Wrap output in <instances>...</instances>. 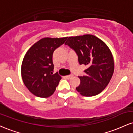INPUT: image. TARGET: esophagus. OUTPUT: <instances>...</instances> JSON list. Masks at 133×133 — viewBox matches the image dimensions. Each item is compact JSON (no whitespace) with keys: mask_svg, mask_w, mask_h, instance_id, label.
Wrapping results in <instances>:
<instances>
[{"mask_svg":"<svg viewBox=\"0 0 133 133\" xmlns=\"http://www.w3.org/2000/svg\"><path fill=\"white\" fill-rule=\"evenodd\" d=\"M72 77V75H69V76H65V77L66 79H69L70 78H71V77Z\"/></svg>","mask_w":133,"mask_h":133,"instance_id":"esophagus-1","label":"esophagus"}]
</instances>
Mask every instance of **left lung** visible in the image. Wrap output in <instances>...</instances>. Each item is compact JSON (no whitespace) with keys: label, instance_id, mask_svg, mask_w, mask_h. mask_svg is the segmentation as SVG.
I'll return each mask as SVG.
<instances>
[{"label":"left lung","instance_id":"1","mask_svg":"<svg viewBox=\"0 0 133 133\" xmlns=\"http://www.w3.org/2000/svg\"><path fill=\"white\" fill-rule=\"evenodd\" d=\"M65 44L76 51L79 64L88 67L86 75L79 77L81 82L76 90L86 97L101 92L110 82L114 69L113 56L108 45L91 34L69 37Z\"/></svg>","mask_w":133,"mask_h":133}]
</instances>
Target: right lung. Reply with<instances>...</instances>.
Wrapping results in <instances>:
<instances>
[{"instance_id":"1","label":"right lung","mask_w":133,"mask_h":133,"mask_svg":"<svg viewBox=\"0 0 133 133\" xmlns=\"http://www.w3.org/2000/svg\"><path fill=\"white\" fill-rule=\"evenodd\" d=\"M67 38H42L34 44L24 56L21 76L25 86L34 95L45 98L54 92L61 76L53 73V52Z\"/></svg>"}]
</instances>
